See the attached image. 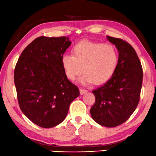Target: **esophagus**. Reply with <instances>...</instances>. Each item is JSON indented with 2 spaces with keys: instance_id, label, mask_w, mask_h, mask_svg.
Listing matches in <instances>:
<instances>
[{
  "instance_id": "esophagus-1",
  "label": "esophagus",
  "mask_w": 156,
  "mask_h": 156,
  "mask_svg": "<svg viewBox=\"0 0 156 156\" xmlns=\"http://www.w3.org/2000/svg\"><path fill=\"white\" fill-rule=\"evenodd\" d=\"M87 90L86 89H84V88H80V93L81 95H83V94L87 93Z\"/></svg>"
}]
</instances>
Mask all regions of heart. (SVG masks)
<instances>
[{"label": "heart", "instance_id": "b5f03b06", "mask_svg": "<svg viewBox=\"0 0 156 156\" xmlns=\"http://www.w3.org/2000/svg\"><path fill=\"white\" fill-rule=\"evenodd\" d=\"M119 55L114 46L83 41L74 46L73 54L62 57V66L71 80L85 72L80 78L84 84H102L110 78L117 69Z\"/></svg>", "mask_w": 156, "mask_h": 156}]
</instances>
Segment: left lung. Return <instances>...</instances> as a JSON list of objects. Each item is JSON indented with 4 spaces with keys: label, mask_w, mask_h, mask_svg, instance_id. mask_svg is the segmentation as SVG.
Listing matches in <instances>:
<instances>
[{
    "label": "left lung",
    "mask_w": 156,
    "mask_h": 156,
    "mask_svg": "<svg viewBox=\"0 0 156 156\" xmlns=\"http://www.w3.org/2000/svg\"><path fill=\"white\" fill-rule=\"evenodd\" d=\"M119 51V61L112 77L93 90L95 102L90 109L92 118L106 127L122 124L138 106L143 82V69L130 44L107 37Z\"/></svg>",
    "instance_id": "1"
}]
</instances>
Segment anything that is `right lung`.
I'll list each match as a JSON object with an SVG mask.
<instances>
[{"mask_svg":"<svg viewBox=\"0 0 156 156\" xmlns=\"http://www.w3.org/2000/svg\"><path fill=\"white\" fill-rule=\"evenodd\" d=\"M71 44L66 37H39L23 50L15 65L19 106L28 119L43 128L62 122L72 101L80 95L62 66L63 54Z\"/></svg>","mask_w":156,"mask_h":156,"instance_id":"right-lung-1","label":"right lung"}]
</instances>
